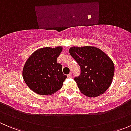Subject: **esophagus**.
<instances>
[{"label": "esophagus", "mask_w": 131, "mask_h": 131, "mask_svg": "<svg viewBox=\"0 0 131 131\" xmlns=\"http://www.w3.org/2000/svg\"><path fill=\"white\" fill-rule=\"evenodd\" d=\"M67 77H68V78H72V73H69L68 75H67Z\"/></svg>", "instance_id": "obj_1"}]
</instances>
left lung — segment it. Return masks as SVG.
<instances>
[{
	"label": "left lung",
	"instance_id": "8db88e82",
	"mask_svg": "<svg viewBox=\"0 0 131 131\" xmlns=\"http://www.w3.org/2000/svg\"><path fill=\"white\" fill-rule=\"evenodd\" d=\"M69 52L80 67V75L74 78L80 92L91 97L103 94L113 80L115 67L112 59L92 46L72 47Z\"/></svg>",
	"mask_w": 131,
	"mask_h": 131
}]
</instances>
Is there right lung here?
I'll list each match as a JSON object with an SVG mask.
<instances>
[{"label":"right lung","mask_w":131,"mask_h":131,"mask_svg":"<svg viewBox=\"0 0 131 131\" xmlns=\"http://www.w3.org/2000/svg\"><path fill=\"white\" fill-rule=\"evenodd\" d=\"M62 51L45 47L37 50L27 59L23 70V77L26 85L35 93L51 95L59 91L67 79L62 72V65L57 58Z\"/></svg>","instance_id":"obj_1"}]
</instances>
